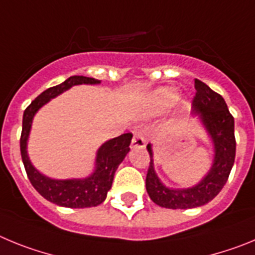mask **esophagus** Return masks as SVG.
Listing matches in <instances>:
<instances>
[{
  "label": "esophagus",
  "mask_w": 255,
  "mask_h": 255,
  "mask_svg": "<svg viewBox=\"0 0 255 255\" xmlns=\"http://www.w3.org/2000/svg\"><path fill=\"white\" fill-rule=\"evenodd\" d=\"M145 136L141 132H135L131 141V148H144L145 147Z\"/></svg>",
  "instance_id": "obj_1"
}]
</instances>
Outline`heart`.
I'll return each instance as SVG.
<instances>
[{
  "label": "heart",
  "instance_id": "obj_1",
  "mask_svg": "<svg viewBox=\"0 0 255 255\" xmlns=\"http://www.w3.org/2000/svg\"><path fill=\"white\" fill-rule=\"evenodd\" d=\"M180 100V96L172 88H159L157 91L152 92L144 101L143 110L144 115L147 116H159L167 112L170 108L176 105Z\"/></svg>",
  "mask_w": 255,
  "mask_h": 255
}]
</instances>
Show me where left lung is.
<instances>
[{
  "label": "left lung",
  "mask_w": 255,
  "mask_h": 255,
  "mask_svg": "<svg viewBox=\"0 0 255 255\" xmlns=\"http://www.w3.org/2000/svg\"><path fill=\"white\" fill-rule=\"evenodd\" d=\"M193 114L203 125L213 144V162L206 176L194 186L185 189L168 188L159 180L154 170L152 144L147 149L150 155L145 188L157 206L170 209H189L204 206L222 190L235 162L236 141L234 117L226 102L203 82L195 79Z\"/></svg>",
  "instance_id": "1"
}]
</instances>
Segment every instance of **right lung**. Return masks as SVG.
I'll list each match as a JSON object with an SVG mask.
<instances>
[{"label": "right lung", "mask_w": 255, "mask_h": 255, "mask_svg": "<svg viewBox=\"0 0 255 255\" xmlns=\"http://www.w3.org/2000/svg\"><path fill=\"white\" fill-rule=\"evenodd\" d=\"M82 84L97 85L101 84V80L87 76H70L64 83L48 88L43 93H40L26 107L22 116L20 152L26 175L31 185L44 199L66 208H89L105 202L108 190L112 186L115 172L129 153V145L132 138V134L126 132L105 141L97 150L93 172L83 179H51L33 166L28 155V139L35 114L51 100L69 91L70 88Z\"/></svg>", "instance_id": "1"}]
</instances>
